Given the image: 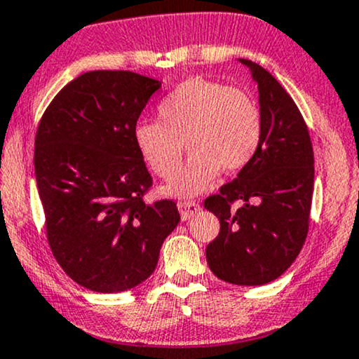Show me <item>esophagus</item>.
Segmentation results:
<instances>
[{
    "instance_id": "esophagus-1",
    "label": "esophagus",
    "mask_w": 359,
    "mask_h": 359,
    "mask_svg": "<svg viewBox=\"0 0 359 359\" xmlns=\"http://www.w3.org/2000/svg\"><path fill=\"white\" fill-rule=\"evenodd\" d=\"M201 210V205H198L195 201H180L179 202V212L182 215V220H189Z\"/></svg>"
}]
</instances>
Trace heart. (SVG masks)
<instances>
[{
	"instance_id": "b5f03b06",
	"label": "heart",
	"mask_w": 359,
	"mask_h": 359,
	"mask_svg": "<svg viewBox=\"0 0 359 359\" xmlns=\"http://www.w3.org/2000/svg\"><path fill=\"white\" fill-rule=\"evenodd\" d=\"M161 121H139L134 144L154 174L170 179L179 169L185 144L190 157L165 192L190 197L210 185L220 169L235 174L260 151L265 119L260 102L245 89L192 78L158 104Z\"/></svg>"
}]
</instances>
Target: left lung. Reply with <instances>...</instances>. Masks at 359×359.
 <instances>
[{"label": "left lung", "mask_w": 359, "mask_h": 359, "mask_svg": "<svg viewBox=\"0 0 359 359\" xmlns=\"http://www.w3.org/2000/svg\"><path fill=\"white\" fill-rule=\"evenodd\" d=\"M238 61L257 83L265 130L255 158L203 202L220 220L205 252L217 278L255 287L283 275L305 243L315 161L308 127L290 94L257 62ZM233 201L241 203L237 211Z\"/></svg>", "instance_id": "left-lung-1"}]
</instances>
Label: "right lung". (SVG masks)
Here are the masks:
<instances>
[{
	"instance_id": "obj_1",
	"label": "right lung",
	"mask_w": 359,
	"mask_h": 359,
	"mask_svg": "<svg viewBox=\"0 0 359 359\" xmlns=\"http://www.w3.org/2000/svg\"><path fill=\"white\" fill-rule=\"evenodd\" d=\"M162 83L133 71H89L57 93L38 126L34 172L53 255L97 293L137 287L179 224L175 202H144L152 177L134 126Z\"/></svg>"
}]
</instances>
